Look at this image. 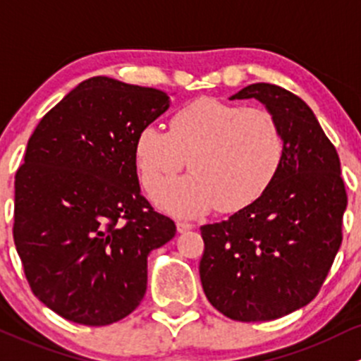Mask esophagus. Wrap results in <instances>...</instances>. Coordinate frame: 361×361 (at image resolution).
Listing matches in <instances>:
<instances>
[{"label":"esophagus","mask_w":361,"mask_h":361,"mask_svg":"<svg viewBox=\"0 0 361 361\" xmlns=\"http://www.w3.org/2000/svg\"><path fill=\"white\" fill-rule=\"evenodd\" d=\"M192 228H195V224H192V222H188V221L177 222V231H179V233H185V231H189V229H192Z\"/></svg>","instance_id":"34e87169"}]
</instances>
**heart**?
<instances>
[{
  "label": "heart",
  "instance_id": "1",
  "mask_svg": "<svg viewBox=\"0 0 361 361\" xmlns=\"http://www.w3.org/2000/svg\"><path fill=\"white\" fill-rule=\"evenodd\" d=\"M193 173L166 188L183 166ZM133 158L144 189L176 215H195L217 207L236 212L252 205L273 185L285 158V139L276 118L262 107H243L200 97L179 107L169 132L147 125L137 133Z\"/></svg>",
  "mask_w": 361,
  "mask_h": 361
}]
</instances>
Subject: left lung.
Segmentation results:
<instances>
[{
    "label": "left lung",
    "mask_w": 361,
    "mask_h": 361,
    "mask_svg": "<svg viewBox=\"0 0 361 361\" xmlns=\"http://www.w3.org/2000/svg\"><path fill=\"white\" fill-rule=\"evenodd\" d=\"M229 99L264 104L283 133L285 158L257 202L200 228V278L222 314L267 322L317 297L343 241L348 195L339 154L302 99L271 83L248 85Z\"/></svg>",
    "instance_id": "8db88e82"
}]
</instances>
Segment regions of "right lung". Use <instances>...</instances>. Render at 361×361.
<instances>
[{
    "instance_id": "right-lung-1",
    "label": "right lung",
    "mask_w": 361,
    "mask_h": 361,
    "mask_svg": "<svg viewBox=\"0 0 361 361\" xmlns=\"http://www.w3.org/2000/svg\"><path fill=\"white\" fill-rule=\"evenodd\" d=\"M170 107L156 88L85 80L51 107L15 176L13 241L31 290L80 325L128 317L147 288V255L176 236L140 195L137 133Z\"/></svg>"
}]
</instances>
